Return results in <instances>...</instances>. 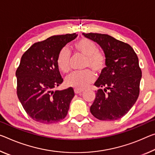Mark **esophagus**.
Listing matches in <instances>:
<instances>
[{"instance_id":"1","label":"esophagus","mask_w":155,"mask_h":155,"mask_svg":"<svg viewBox=\"0 0 155 155\" xmlns=\"http://www.w3.org/2000/svg\"><path fill=\"white\" fill-rule=\"evenodd\" d=\"M83 90H78V89H74V93L75 94H80L83 92Z\"/></svg>"}]
</instances>
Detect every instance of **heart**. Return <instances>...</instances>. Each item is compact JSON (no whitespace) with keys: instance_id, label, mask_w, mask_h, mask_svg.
Here are the masks:
<instances>
[{"instance_id":"obj_1","label":"heart","mask_w":155,"mask_h":155,"mask_svg":"<svg viewBox=\"0 0 155 155\" xmlns=\"http://www.w3.org/2000/svg\"><path fill=\"white\" fill-rule=\"evenodd\" d=\"M77 52L86 57L84 68H91L95 72L101 73L106 66V57L100 52L97 44L88 38H83L74 44ZM70 52L68 48H64L60 51L57 58V65L63 72L70 70ZM94 81V75L92 72L86 70L82 72H74L65 78V83L68 86L78 90L85 89Z\"/></svg>"}]
</instances>
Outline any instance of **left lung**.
I'll return each instance as SVG.
<instances>
[{"instance_id":"obj_1","label":"left lung","mask_w":155,"mask_h":155,"mask_svg":"<svg viewBox=\"0 0 155 155\" xmlns=\"http://www.w3.org/2000/svg\"><path fill=\"white\" fill-rule=\"evenodd\" d=\"M99 44L106 57V67L94 85L99 89L90 112L101 121H114L126 114L139 94L141 70L132 47L107 34L83 33Z\"/></svg>"}]
</instances>
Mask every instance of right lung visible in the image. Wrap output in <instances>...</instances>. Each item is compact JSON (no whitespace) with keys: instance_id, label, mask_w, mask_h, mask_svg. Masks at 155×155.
<instances>
[{"instance_id":"1","label":"right lung","mask_w":155,"mask_h":155,"mask_svg":"<svg viewBox=\"0 0 155 155\" xmlns=\"http://www.w3.org/2000/svg\"><path fill=\"white\" fill-rule=\"evenodd\" d=\"M77 36L76 33L52 36L33 44L22 56L16 72L17 96L34 121L54 124L67 115L74 96L73 88L52 90L63 81L57 65L58 54Z\"/></svg>"}]
</instances>
